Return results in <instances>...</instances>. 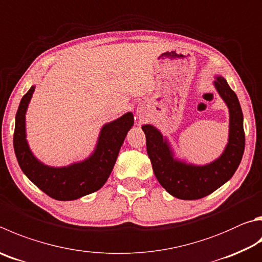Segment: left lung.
I'll use <instances>...</instances> for the list:
<instances>
[{
  "label": "left lung",
  "mask_w": 262,
  "mask_h": 262,
  "mask_svg": "<svg viewBox=\"0 0 262 262\" xmlns=\"http://www.w3.org/2000/svg\"><path fill=\"white\" fill-rule=\"evenodd\" d=\"M214 85L229 108V139L223 154L213 163L194 166L174 159L173 151L161 133L151 125L142 127L157 180L166 191L179 199H201L215 191L235 174L244 154L243 112L237 95L222 77H216Z\"/></svg>",
  "instance_id": "1"
}]
</instances>
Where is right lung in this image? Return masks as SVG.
<instances>
[{
	"label": "right lung",
	"instance_id": "obj_1",
	"mask_svg": "<svg viewBox=\"0 0 262 262\" xmlns=\"http://www.w3.org/2000/svg\"><path fill=\"white\" fill-rule=\"evenodd\" d=\"M35 87L24 95L16 115L13 147L24 174L56 201H74L101 189L110 177L119 150L128 130L134 125L132 112L104 125L96 149L83 161L66 167H50L33 156L26 141L25 115Z\"/></svg>",
	"mask_w": 262,
	"mask_h": 262
}]
</instances>
